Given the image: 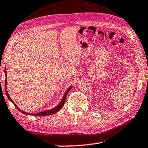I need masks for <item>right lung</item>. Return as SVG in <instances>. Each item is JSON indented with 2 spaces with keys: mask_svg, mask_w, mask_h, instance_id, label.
<instances>
[{
  "mask_svg": "<svg viewBox=\"0 0 148 148\" xmlns=\"http://www.w3.org/2000/svg\"><path fill=\"white\" fill-rule=\"evenodd\" d=\"M6 69V68H5ZM4 72H5V76H6V79H5V87H6V95H7V97L8 98L9 100L12 102V103H13V105H14L15 107L17 108L18 111H21L22 113L25 114H28V115H34V116H47V115H50V114H54L56 113V112H58L59 111H60V110L61 109V108L63 107L64 104H65V100H66V96H67V94H68V92H69V90L71 89L72 88V86L71 87H70L69 88H67V90H66V92L65 93V95H64L63 97V99L61 101V102L60 103V104L58 105V106L57 107H56L55 108H53L51 110H48V111H42V112H39V113H36V114H30V113H28V112H24L23 111H21V110L18 108V107L17 106V105H16L14 102H13V101L11 99V98L10 97V96L8 95V91H7V89H6V85H7V77H6V69L4 70Z\"/></svg>",
  "mask_w": 148,
  "mask_h": 148,
  "instance_id": "add662e5",
  "label": "right lung"
}]
</instances>
